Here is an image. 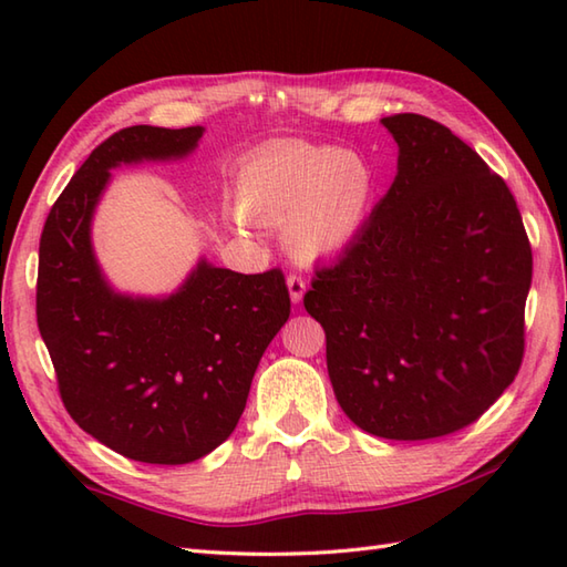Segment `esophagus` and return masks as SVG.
<instances>
[{
	"label": "esophagus",
	"instance_id": "obj_1",
	"mask_svg": "<svg viewBox=\"0 0 567 567\" xmlns=\"http://www.w3.org/2000/svg\"><path fill=\"white\" fill-rule=\"evenodd\" d=\"M287 290H290V299L295 305L302 302V297L307 292V280L299 272L287 275Z\"/></svg>",
	"mask_w": 567,
	"mask_h": 567
}]
</instances>
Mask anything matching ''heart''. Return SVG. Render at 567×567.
I'll return each instance as SVG.
<instances>
[{
    "instance_id": "b5f03b06",
    "label": "heart",
    "mask_w": 567,
    "mask_h": 567,
    "mask_svg": "<svg viewBox=\"0 0 567 567\" xmlns=\"http://www.w3.org/2000/svg\"><path fill=\"white\" fill-rule=\"evenodd\" d=\"M375 202V173L360 153L307 141L258 151L236 177V204L260 224L285 219L295 256H339L363 234Z\"/></svg>"
}]
</instances>
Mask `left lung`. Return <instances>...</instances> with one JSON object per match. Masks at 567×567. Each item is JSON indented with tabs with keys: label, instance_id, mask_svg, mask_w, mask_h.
<instances>
[{
	"label": "left lung",
	"instance_id": "1",
	"mask_svg": "<svg viewBox=\"0 0 567 567\" xmlns=\"http://www.w3.org/2000/svg\"><path fill=\"white\" fill-rule=\"evenodd\" d=\"M394 183L305 309L327 333L346 416L380 439L449 436L483 416L524 358L532 244L507 183L449 126L382 118Z\"/></svg>",
	"mask_w": 567,
	"mask_h": 567
}]
</instances>
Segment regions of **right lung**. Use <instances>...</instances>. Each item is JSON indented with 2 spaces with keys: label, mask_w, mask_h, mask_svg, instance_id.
Returning a JSON list of instances; mask_svg holds the SVG:
<instances>
[{
  "label": "right lung",
  "mask_w": 567,
  "mask_h": 567,
  "mask_svg": "<svg viewBox=\"0 0 567 567\" xmlns=\"http://www.w3.org/2000/svg\"><path fill=\"white\" fill-rule=\"evenodd\" d=\"M202 126H128L100 143L48 214L35 319L60 400L75 424L131 461L185 465L221 445L246 409L252 375L290 317L282 270L240 275L199 260L163 299L114 292L90 226L112 167L171 161Z\"/></svg>",
  "instance_id": "add662e5"
}]
</instances>
